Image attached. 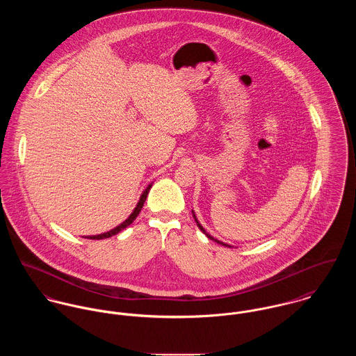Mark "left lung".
Listing matches in <instances>:
<instances>
[{"mask_svg": "<svg viewBox=\"0 0 356 356\" xmlns=\"http://www.w3.org/2000/svg\"><path fill=\"white\" fill-rule=\"evenodd\" d=\"M193 216H194V218H195V222H197V228H199V229H200L206 236L209 237L210 240H214L216 243L222 244V245H225V247H232V248H234V245H231V244H228V243H224V241H221V240H218V238H214V237L211 236L209 232H206V229H204V228L200 225V222L197 221V216H195V211H194V210H193Z\"/></svg>", "mask_w": 356, "mask_h": 356, "instance_id": "obj_1", "label": "left lung"}]
</instances>
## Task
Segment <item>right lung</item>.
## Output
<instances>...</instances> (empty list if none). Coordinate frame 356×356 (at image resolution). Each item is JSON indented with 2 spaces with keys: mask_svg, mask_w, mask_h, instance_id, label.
Wrapping results in <instances>:
<instances>
[{
  "mask_svg": "<svg viewBox=\"0 0 356 356\" xmlns=\"http://www.w3.org/2000/svg\"><path fill=\"white\" fill-rule=\"evenodd\" d=\"M152 186H153V183H150V184H149V186L145 188V191L142 193V195H140V197H139V200H138V203H136L135 209L132 210V213L128 216V218H127V220H124V221H122L121 224H119L116 228H113V229H111V231H108V232L99 234V235H91V236L84 237H87V238H92V240H101V238H106V237L118 235L119 232L124 231L127 227H129V225H131V224L135 221V218L138 217V214L140 213V210H142V207H143V204H145V202H146V197H147V194H149V191H150Z\"/></svg>",
  "mask_w": 356,
  "mask_h": 356,
  "instance_id": "1",
  "label": "right lung"
}]
</instances>
